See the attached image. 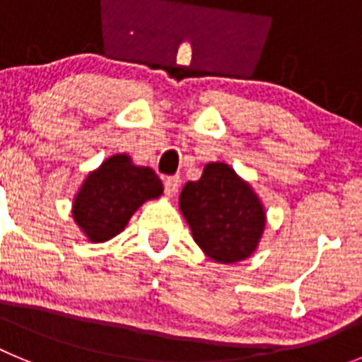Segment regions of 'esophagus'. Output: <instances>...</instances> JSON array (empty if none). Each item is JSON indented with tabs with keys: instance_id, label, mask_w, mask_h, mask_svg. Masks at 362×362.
<instances>
[{
	"instance_id": "esophagus-1",
	"label": "esophagus",
	"mask_w": 362,
	"mask_h": 362,
	"mask_svg": "<svg viewBox=\"0 0 362 362\" xmlns=\"http://www.w3.org/2000/svg\"><path fill=\"white\" fill-rule=\"evenodd\" d=\"M179 187H181V177L179 175H168L165 177V194L166 196L174 197L177 194Z\"/></svg>"
}]
</instances>
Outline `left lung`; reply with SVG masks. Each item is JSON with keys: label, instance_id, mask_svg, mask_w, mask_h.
<instances>
[{"label": "left lung", "instance_id": "1", "mask_svg": "<svg viewBox=\"0 0 362 362\" xmlns=\"http://www.w3.org/2000/svg\"><path fill=\"white\" fill-rule=\"evenodd\" d=\"M179 209L194 241L217 263L250 257L263 235V204L250 185L225 163H209L199 181H188L179 196Z\"/></svg>", "mask_w": 362, "mask_h": 362}]
</instances>
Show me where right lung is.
<instances>
[{
	"instance_id": "right-lung-1",
	"label": "right lung",
	"mask_w": 362,
	"mask_h": 362,
	"mask_svg": "<svg viewBox=\"0 0 362 362\" xmlns=\"http://www.w3.org/2000/svg\"><path fill=\"white\" fill-rule=\"evenodd\" d=\"M161 194V179L152 168L136 166L127 153H117L86 175L72 216L88 241L103 243L117 235L145 201Z\"/></svg>"
}]
</instances>
